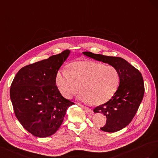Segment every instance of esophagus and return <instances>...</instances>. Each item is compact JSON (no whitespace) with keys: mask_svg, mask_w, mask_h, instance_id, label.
Returning a JSON list of instances; mask_svg holds the SVG:
<instances>
[{"mask_svg":"<svg viewBox=\"0 0 158 158\" xmlns=\"http://www.w3.org/2000/svg\"><path fill=\"white\" fill-rule=\"evenodd\" d=\"M78 105H79V106H80L81 107L83 108V109H85V110H87V112H92V110H91V109H89V108L85 106H83V105H81V104H78Z\"/></svg>","mask_w":158,"mask_h":158,"instance_id":"34e87169","label":"esophagus"}]
</instances>
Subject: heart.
I'll list each match as a JSON object with an SVG mask.
<instances>
[{
	"label": "heart",
	"instance_id": "heart-1",
	"mask_svg": "<svg viewBox=\"0 0 158 158\" xmlns=\"http://www.w3.org/2000/svg\"><path fill=\"white\" fill-rule=\"evenodd\" d=\"M118 83V71L114 67L89 60L72 63L67 71L58 72L56 77L57 87L63 97L71 98L80 88V100L95 105L109 101Z\"/></svg>",
	"mask_w": 158,
	"mask_h": 158
}]
</instances>
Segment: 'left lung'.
Wrapping results in <instances>:
<instances>
[{"instance_id": "8db88e82", "label": "left lung", "mask_w": 158, "mask_h": 158, "mask_svg": "<svg viewBox=\"0 0 158 158\" xmlns=\"http://www.w3.org/2000/svg\"><path fill=\"white\" fill-rule=\"evenodd\" d=\"M83 55L114 67L118 71L119 86L110 100L94 109V113L106 116V123L101 130L115 132L125 128L132 121L143 99L144 85L142 75L129 63L118 57L82 52Z\"/></svg>"}]
</instances>
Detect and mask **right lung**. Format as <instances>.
Wrapping results in <instances>:
<instances>
[{
	"mask_svg": "<svg viewBox=\"0 0 158 158\" xmlns=\"http://www.w3.org/2000/svg\"><path fill=\"white\" fill-rule=\"evenodd\" d=\"M69 50L20 69L12 83L10 97L16 118L35 136H52L59 129L73 102L62 97L56 85L57 71Z\"/></svg>",
	"mask_w": 158,
	"mask_h": 158,
	"instance_id": "right-lung-1",
	"label": "right lung"
}]
</instances>
